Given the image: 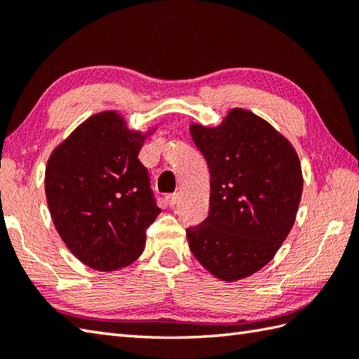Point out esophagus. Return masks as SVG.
<instances>
[{
	"label": "esophagus",
	"mask_w": 359,
	"mask_h": 359,
	"mask_svg": "<svg viewBox=\"0 0 359 359\" xmlns=\"http://www.w3.org/2000/svg\"><path fill=\"white\" fill-rule=\"evenodd\" d=\"M180 199V194L179 193H172V194H168L166 196V202L170 203V207H175V205L179 203Z\"/></svg>",
	"instance_id": "obj_1"
}]
</instances>
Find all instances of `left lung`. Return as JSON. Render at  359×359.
<instances>
[{"label": "left lung", "mask_w": 359, "mask_h": 359, "mask_svg": "<svg viewBox=\"0 0 359 359\" xmlns=\"http://www.w3.org/2000/svg\"><path fill=\"white\" fill-rule=\"evenodd\" d=\"M210 170V211L187 228L189 250L216 278L239 280L269 264L294 224L302 194L292 144L256 114L231 109L222 123L189 126Z\"/></svg>", "instance_id": "1"}]
</instances>
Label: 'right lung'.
Segmentation results:
<instances>
[{
	"instance_id": "obj_1",
	"label": "right lung",
	"mask_w": 359,
	"mask_h": 359,
	"mask_svg": "<svg viewBox=\"0 0 359 359\" xmlns=\"http://www.w3.org/2000/svg\"><path fill=\"white\" fill-rule=\"evenodd\" d=\"M144 137L129 131L116 111H104L83 121L48 160L44 188L53 225L94 270L134 262L162 211L139 160Z\"/></svg>"
}]
</instances>
